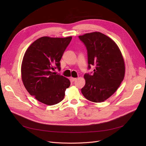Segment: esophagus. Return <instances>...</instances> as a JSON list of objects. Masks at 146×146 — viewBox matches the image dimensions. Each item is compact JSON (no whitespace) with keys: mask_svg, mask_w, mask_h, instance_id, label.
<instances>
[{"mask_svg":"<svg viewBox=\"0 0 146 146\" xmlns=\"http://www.w3.org/2000/svg\"><path fill=\"white\" fill-rule=\"evenodd\" d=\"M70 81H72V82H74V81H75L76 80V78H74V77H70Z\"/></svg>","mask_w":146,"mask_h":146,"instance_id":"1","label":"esophagus"}]
</instances>
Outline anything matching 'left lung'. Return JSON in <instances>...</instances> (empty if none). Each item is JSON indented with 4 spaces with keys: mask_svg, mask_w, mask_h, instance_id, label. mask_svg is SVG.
Returning a JSON list of instances; mask_svg holds the SVG:
<instances>
[{
    "mask_svg": "<svg viewBox=\"0 0 146 146\" xmlns=\"http://www.w3.org/2000/svg\"><path fill=\"white\" fill-rule=\"evenodd\" d=\"M87 50L88 68L94 66L93 72L84 75L85 85L82 93L88 100L102 102L117 90L125 75L121 52L111 38L100 32L79 36Z\"/></svg>",
    "mask_w": 146,
    "mask_h": 146,
    "instance_id": "1",
    "label": "left lung"
}]
</instances>
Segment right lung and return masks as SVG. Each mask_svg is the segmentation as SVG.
I'll return each mask as SVG.
<instances>
[{
    "mask_svg": "<svg viewBox=\"0 0 146 146\" xmlns=\"http://www.w3.org/2000/svg\"><path fill=\"white\" fill-rule=\"evenodd\" d=\"M72 37L43 36L34 41L26 50L21 66L24 85L29 94L48 105L58 104L69 87V79L53 72L60 70V60Z\"/></svg>",
    "mask_w": 146,
    "mask_h": 146,
    "instance_id": "obj_1",
    "label": "right lung"
}]
</instances>
